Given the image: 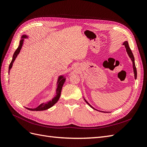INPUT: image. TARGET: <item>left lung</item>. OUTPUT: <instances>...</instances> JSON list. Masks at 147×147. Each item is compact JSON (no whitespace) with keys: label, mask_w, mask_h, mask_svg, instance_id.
Masks as SVG:
<instances>
[{"label":"left lung","mask_w":147,"mask_h":147,"mask_svg":"<svg viewBox=\"0 0 147 147\" xmlns=\"http://www.w3.org/2000/svg\"><path fill=\"white\" fill-rule=\"evenodd\" d=\"M123 45H125V48H126V49L127 53V54H128L129 57L130 59H131V60H132V65H133V70H134V78H135V79H136V78H137V69H136V65H135L134 57L133 54H132V51H131V49H130V48H129V45H128V42H127V41H125V42H123ZM84 100L86 101V102L88 104V105L90 106L92 108H93V109L96 110V109H94V107H93L90 105V104L86 100V99H84ZM96 111H98V110H96Z\"/></svg>","instance_id":"8db88e82"}]
</instances>
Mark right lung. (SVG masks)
<instances>
[{
	"label": "right lung",
	"mask_w": 147,
	"mask_h": 147,
	"mask_svg": "<svg viewBox=\"0 0 147 147\" xmlns=\"http://www.w3.org/2000/svg\"><path fill=\"white\" fill-rule=\"evenodd\" d=\"M27 38V36L26 35H23L21 36V40L20 41V45H19L18 48H17V49L15 51V53H14L13 55V59L11 61V63L9 65V68H8V73H10V71L12 67L13 66V63L14 62V61L15 60L16 57L18 56V55L20 53V52L22 48V46L23 45V42H24V38ZM65 78L63 76H60L59 78V79L57 80V88L56 90V94L55 96L53 98L51 101H49V102H48L47 103H42L40 106H38L37 107L35 108V109H30V108H27L26 107V109H27L28 110L30 111H45V110H47L49 109L50 107H53L55 104L59 101V99L60 98V94H61V88H62V87L63 86V84L65 82Z\"/></svg>",
	"instance_id": "1"
}]
</instances>
